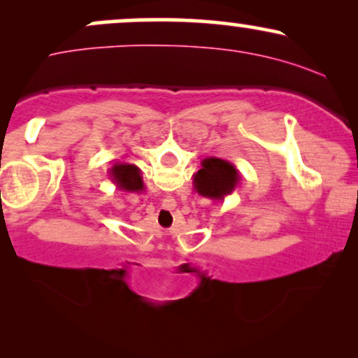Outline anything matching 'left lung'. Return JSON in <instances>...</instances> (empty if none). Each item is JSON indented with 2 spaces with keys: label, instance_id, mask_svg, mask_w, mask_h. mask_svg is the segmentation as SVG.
<instances>
[{
  "label": "left lung",
  "instance_id": "obj_1",
  "mask_svg": "<svg viewBox=\"0 0 358 358\" xmlns=\"http://www.w3.org/2000/svg\"><path fill=\"white\" fill-rule=\"evenodd\" d=\"M241 182V173L234 163L227 159L208 156L202 162V168L193 175V188L199 195L222 202L236 190Z\"/></svg>",
  "mask_w": 358,
  "mask_h": 358
}]
</instances>
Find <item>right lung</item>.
I'll return each mask as SVG.
<instances>
[{
  "mask_svg": "<svg viewBox=\"0 0 358 358\" xmlns=\"http://www.w3.org/2000/svg\"><path fill=\"white\" fill-rule=\"evenodd\" d=\"M109 178L110 182L116 185L117 190L127 193H139L145 190L141 170L133 163L114 162L113 168H109Z\"/></svg>",
  "mask_w": 358,
  "mask_h": 358,
  "instance_id": "1",
  "label": "right lung"
}]
</instances>
